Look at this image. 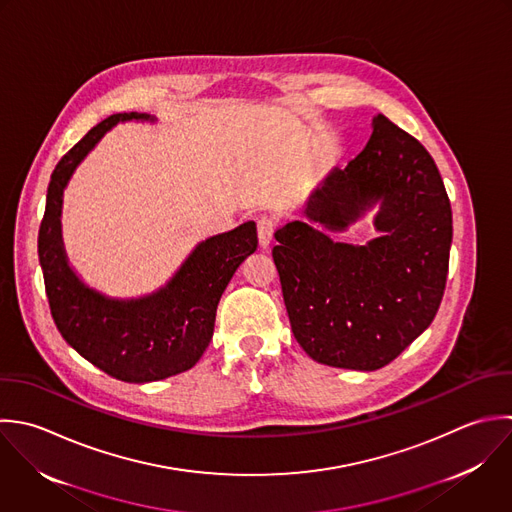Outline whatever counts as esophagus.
I'll use <instances>...</instances> for the list:
<instances>
[{
	"instance_id": "esophagus-1",
	"label": "esophagus",
	"mask_w": 512,
	"mask_h": 512,
	"mask_svg": "<svg viewBox=\"0 0 512 512\" xmlns=\"http://www.w3.org/2000/svg\"><path fill=\"white\" fill-rule=\"evenodd\" d=\"M273 231H275V219L273 217H259L257 219V235H259V245L265 249L269 247L271 239H273Z\"/></svg>"
}]
</instances>
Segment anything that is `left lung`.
<instances>
[{
	"label": "left lung",
	"mask_w": 512,
	"mask_h": 512,
	"mask_svg": "<svg viewBox=\"0 0 512 512\" xmlns=\"http://www.w3.org/2000/svg\"><path fill=\"white\" fill-rule=\"evenodd\" d=\"M367 147L333 167L305 203L309 221L275 231L291 329L317 363L377 371L435 319L447 283L453 213L429 151L385 115ZM376 209L379 238L365 246L330 239Z\"/></svg>",
	"instance_id": "left-lung-1"
}]
</instances>
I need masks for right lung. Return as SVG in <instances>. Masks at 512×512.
<instances>
[{
	"mask_svg": "<svg viewBox=\"0 0 512 512\" xmlns=\"http://www.w3.org/2000/svg\"><path fill=\"white\" fill-rule=\"evenodd\" d=\"M125 121L155 123V117L137 111L109 115L61 157L47 187L37 253L51 317L67 345L113 379L151 383L179 375L201 359L225 287L257 249V227L247 221L197 243L175 275L143 297H107L83 283L63 247V191L99 139Z\"/></svg>",
	"mask_w": 512,
	"mask_h": 512,
	"instance_id": "obj_1",
	"label": "right lung"
}]
</instances>
